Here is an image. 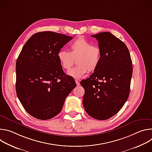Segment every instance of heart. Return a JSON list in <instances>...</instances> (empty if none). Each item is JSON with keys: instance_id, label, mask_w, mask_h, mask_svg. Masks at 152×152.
Here are the masks:
<instances>
[{"instance_id": "obj_1", "label": "heart", "mask_w": 152, "mask_h": 152, "mask_svg": "<svg viewBox=\"0 0 152 152\" xmlns=\"http://www.w3.org/2000/svg\"><path fill=\"white\" fill-rule=\"evenodd\" d=\"M86 56H87L88 59H94V55L93 52H88L87 54H86Z\"/></svg>"}]
</instances>
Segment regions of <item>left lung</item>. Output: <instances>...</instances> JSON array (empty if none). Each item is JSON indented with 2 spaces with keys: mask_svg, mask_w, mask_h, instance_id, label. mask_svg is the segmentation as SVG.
I'll return each instance as SVG.
<instances>
[{
  "mask_svg": "<svg viewBox=\"0 0 152 152\" xmlns=\"http://www.w3.org/2000/svg\"><path fill=\"white\" fill-rule=\"evenodd\" d=\"M72 38L50 31L36 33L26 41L17 59V97L26 111L37 119L57 115L76 86L74 79L65 75L58 55Z\"/></svg>",
  "mask_w": 152,
  "mask_h": 152,
  "instance_id": "8db88e82",
  "label": "left lung"
}]
</instances>
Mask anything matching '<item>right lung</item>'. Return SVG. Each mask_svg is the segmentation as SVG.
Instances as JSON below:
<instances>
[{
	"label": "right lung",
	"instance_id": "obj_1",
	"mask_svg": "<svg viewBox=\"0 0 152 152\" xmlns=\"http://www.w3.org/2000/svg\"><path fill=\"white\" fill-rule=\"evenodd\" d=\"M91 37L99 42L100 57L90 78L80 82L83 104L90 116L104 120L118 113L128 99L132 62L126 45L111 33Z\"/></svg>",
	"mask_w": 152,
	"mask_h": 152
}]
</instances>
